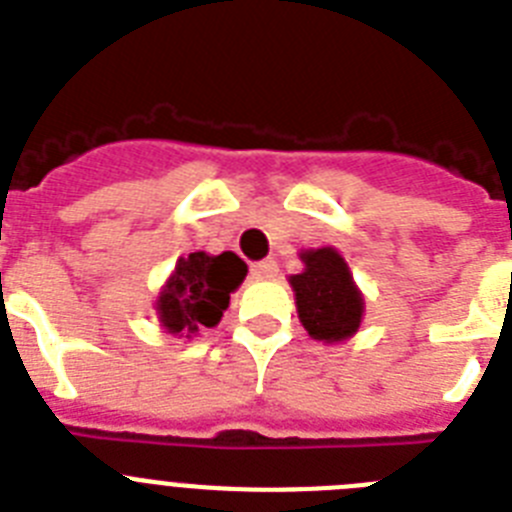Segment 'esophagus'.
<instances>
[{
	"instance_id": "esophagus-1",
	"label": "esophagus",
	"mask_w": 512,
	"mask_h": 512,
	"mask_svg": "<svg viewBox=\"0 0 512 512\" xmlns=\"http://www.w3.org/2000/svg\"><path fill=\"white\" fill-rule=\"evenodd\" d=\"M277 271H279L277 261L266 259V261H259V264L251 266V277L253 279H271L274 274H277Z\"/></svg>"
}]
</instances>
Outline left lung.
Listing matches in <instances>:
<instances>
[{"mask_svg": "<svg viewBox=\"0 0 512 512\" xmlns=\"http://www.w3.org/2000/svg\"><path fill=\"white\" fill-rule=\"evenodd\" d=\"M305 271L289 277L295 289L297 315L315 341L338 343L359 330L364 297L348 264L336 248H312L300 253Z\"/></svg>", "mask_w": 512, "mask_h": 512, "instance_id": "left-lung-1", "label": "left lung"}]
</instances>
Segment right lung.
I'll use <instances>...</instances> for the list:
<instances>
[{"mask_svg":"<svg viewBox=\"0 0 512 512\" xmlns=\"http://www.w3.org/2000/svg\"><path fill=\"white\" fill-rule=\"evenodd\" d=\"M248 266L233 251L210 256L189 253L176 261L174 274L156 300L158 320L174 336H192L205 325L215 328L230 305V292L241 287Z\"/></svg>","mask_w":512,"mask_h":512,"instance_id":"right-lung-1","label":"right lung"}]
</instances>
